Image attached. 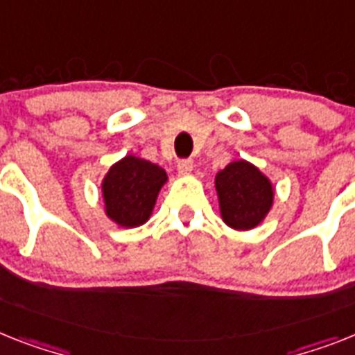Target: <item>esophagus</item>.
<instances>
[{
  "instance_id": "1",
  "label": "esophagus",
  "mask_w": 355,
  "mask_h": 355,
  "mask_svg": "<svg viewBox=\"0 0 355 355\" xmlns=\"http://www.w3.org/2000/svg\"><path fill=\"white\" fill-rule=\"evenodd\" d=\"M177 169H178V173H180V175H189V173L193 171V160H189V159L178 160Z\"/></svg>"
}]
</instances>
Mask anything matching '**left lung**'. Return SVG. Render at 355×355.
<instances>
[{"label":"left lung","instance_id":"left-lung-1","mask_svg":"<svg viewBox=\"0 0 355 355\" xmlns=\"http://www.w3.org/2000/svg\"><path fill=\"white\" fill-rule=\"evenodd\" d=\"M214 187L222 220L236 231L260 225L272 207V184L247 160H234L216 173Z\"/></svg>","mask_w":355,"mask_h":355}]
</instances>
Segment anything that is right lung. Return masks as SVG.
I'll use <instances>...</instances> for the list:
<instances>
[{"mask_svg": "<svg viewBox=\"0 0 355 355\" xmlns=\"http://www.w3.org/2000/svg\"><path fill=\"white\" fill-rule=\"evenodd\" d=\"M168 175L150 160L126 155L103 178L104 211L121 227H139L148 222Z\"/></svg>", "mask_w": 355, "mask_h": 355, "instance_id": "add662e5", "label": "right lung"}]
</instances>
